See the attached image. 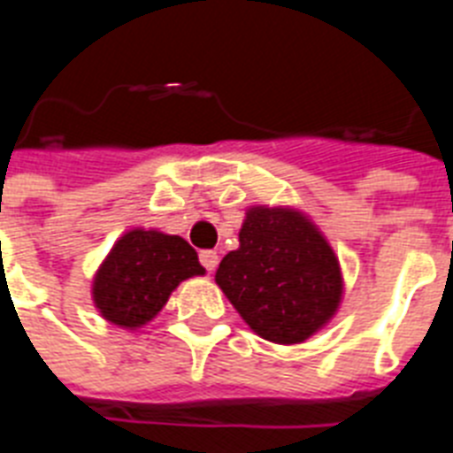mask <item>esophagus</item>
I'll return each mask as SVG.
<instances>
[{"label":"esophagus","mask_w":453,"mask_h":453,"mask_svg":"<svg viewBox=\"0 0 453 453\" xmlns=\"http://www.w3.org/2000/svg\"><path fill=\"white\" fill-rule=\"evenodd\" d=\"M199 263H202V265H204L209 273H213V270H216V265H219V254H216V251H211V249H206V251H202V254H199Z\"/></svg>","instance_id":"34e87169"}]
</instances>
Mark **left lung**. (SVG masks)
<instances>
[{
    "label": "left lung",
    "mask_w": 453,
    "mask_h": 453,
    "mask_svg": "<svg viewBox=\"0 0 453 453\" xmlns=\"http://www.w3.org/2000/svg\"><path fill=\"white\" fill-rule=\"evenodd\" d=\"M219 284L242 319L265 341L303 343L336 315L341 265L312 220L289 206H251L240 249L220 261Z\"/></svg>",
    "instance_id": "8db88e82"
}]
</instances>
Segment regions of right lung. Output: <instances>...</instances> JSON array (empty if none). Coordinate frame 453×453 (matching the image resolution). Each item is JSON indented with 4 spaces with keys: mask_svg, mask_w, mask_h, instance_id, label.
Wrapping results in <instances>:
<instances>
[{
    "mask_svg": "<svg viewBox=\"0 0 453 453\" xmlns=\"http://www.w3.org/2000/svg\"><path fill=\"white\" fill-rule=\"evenodd\" d=\"M204 273L197 251L183 237L134 227L110 249L91 294L108 322L138 329L166 305L178 284Z\"/></svg>",
    "mask_w": 453,
    "mask_h": 453,
    "instance_id": "right-lung-1",
    "label": "right lung"
}]
</instances>
